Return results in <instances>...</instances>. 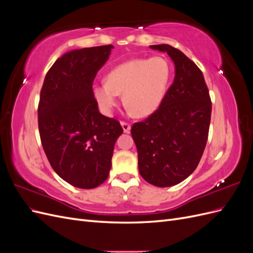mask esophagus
<instances>
[{"label": "esophagus", "mask_w": 253, "mask_h": 253, "mask_svg": "<svg viewBox=\"0 0 253 253\" xmlns=\"http://www.w3.org/2000/svg\"><path fill=\"white\" fill-rule=\"evenodd\" d=\"M121 126H122V128H124L125 133H129V131H131V125L127 124V122L121 121Z\"/></svg>", "instance_id": "1"}]
</instances>
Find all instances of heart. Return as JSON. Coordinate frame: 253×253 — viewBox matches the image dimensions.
I'll list each match as a JSON object with an SVG mask.
<instances>
[{
	"mask_svg": "<svg viewBox=\"0 0 253 253\" xmlns=\"http://www.w3.org/2000/svg\"><path fill=\"white\" fill-rule=\"evenodd\" d=\"M171 78V65L164 57L135 58L114 67L105 82L94 85L93 93L106 114L117 105L119 94L137 117L149 116L163 102Z\"/></svg>",
	"mask_w": 253,
	"mask_h": 253,
	"instance_id": "1",
	"label": "heart"
}]
</instances>
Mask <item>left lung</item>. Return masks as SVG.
Segmentation results:
<instances>
[{
  "mask_svg": "<svg viewBox=\"0 0 253 253\" xmlns=\"http://www.w3.org/2000/svg\"><path fill=\"white\" fill-rule=\"evenodd\" d=\"M166 51L175 65V78L158 110L136 122L131 134L142 178L156 187L185 180L200 163L208 140L211 99L197 65L171 45H151Z\"/></svg>",
  "mask_w": 253,
  "mask_h": 253,
  "instance_id": "left-lung-1",
  "label": "left lung"
}]
</instances>
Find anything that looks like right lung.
Returning <instances> with one entry per match:
<instances>
[{"label":"right lung","mask_w":253,"mask_h":253,"mask_svg":"<svg viewBox=\"0 0 253 253\" xmlns=\"http://www.w3.org/2000/svg\"><path fill=\"white\" fill-rule=\"evenodd\" d=\"M113 45L71 50L57 59L43 82L38 125L55 172L72 186L93 189L108 178L119 121L99 113L93 93Z\"/></svg>","instance_id":"add662e5"}]
</instances>
